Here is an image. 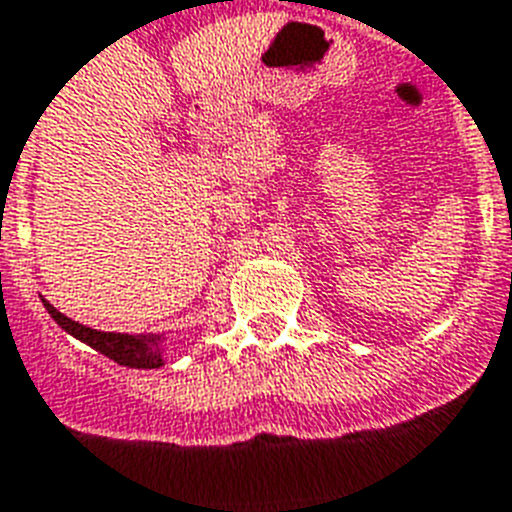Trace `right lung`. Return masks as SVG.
<instances>
[{"label": "right lung", "instance_id": "add662e5", "mask_svg": "<svg viewBox=\"0 0 512 512\" xmlns=\"http://www.w3.org/2000/svg\"><path fill=\"white\" fill-rule=\"evenodd\" d=\"M47 313L54 321L60 323L70 336L81 339L83 344H89L91 350L102 352L118 365H128V368H160L162 365V334H112V331H97V328L83 326L78 321H70L68 315H62L57 307H52L44 299Z\"/></svg>", "mask_w": 512, "mask_h": 512}]
</instances>
